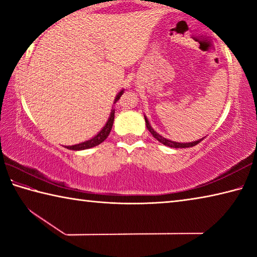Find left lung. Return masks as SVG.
I'll return each instance as SVG.
<instances>
[{"mask_svg":"<svg viewBox=\"0 0 257 257\" xmlns=\"http://www.w3.org/2000/svg\"><path fill=\"white\" fill-rule=\"evenodd\" d=\"M145 116V115H144ZM145 122H146V127L149 129V132L153 135V137L158 139V141L161 143V144H163L165 146H169V147H173V149H186V147H193L195 145H197L198 143H201L203 141L202 139H198V141H195V142H191V143H177V142H172V141H169V139L164 138L161 136L160 134H158L155 132V130L151 127V124L149 122V120L145 116Z\"/></svg>","mask_w":257,"mask_h":257,"instance_id":"obj_1","label":"left lung"}]
</instances>
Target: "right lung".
Here are the masks:
<instances>
[{
    "instance_id": "add662e5",
    "label": "right lung",
    "mask_w": 257,
    "mask_h": 257,
    "mask_svg": "<svg viewBox=\"0 0 257 257\" xmlns=\"http://www.w3.org/2000/svg\"><path fill=\"white\" fill-rule=\"evenodd\" d=\"M124 90H120L119 94L115 96L114 99V103L119 101V98L121 97V95L123 94ZM113 121H114V110L111 111V114H110V118H108L107 122L104 125L103 129L99 132L96 136L93 137L92 139H89V141H86L84 143H80V144H77V145H72V146H67L68 150H73V151H81V150H87V149H92L94 146H97L101 144L102 142L105 141L107 138L108 135H110V132L112 129V125H113Z\"/></svg>"
}]
</instances>
